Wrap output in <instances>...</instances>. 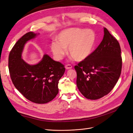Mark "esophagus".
<instances>
[{"label":"esophagus","mask_w":133,"mask_h":133,"mask_svg":"<svg viewBox=\"0 0 133 133\" xmlns=\"http://www.w3.org/2000/svg\"><path fill=\"white\" fill-rule=\"evenodd\" d=\"M72 68V66L70 64H68V65H65V69H70Z\"/></svg>","instance_id":"34e87169"}]
</instances>
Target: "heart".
<instances>
[{"mask_svg":"<svg viewBox=\"0 0 133 133\" xmlns=\"http://www.w3.org/2000/svg\"><path fill=\"white\" fill-rule=\"evenodd\" d=\"M57 41L51 44L50 49L54 57L58 60L67 53L76 61L82 62L92 53L96 44V35L90 29L71 28L62 31L56 37Z\"/></svg>","mask_w":133,"mask_h":133,"instance_id":"obj_1","label":"heart"}]
</instances>
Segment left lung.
Here are the masks:
<instances>
[{"instance_id":"left-lung-1","label":"left lung","mask_w":133,"mask_h":133,"mask_svg":"<svg viewBox=\"0 0 133 133\" xmlns=\"http://www.w3.org/2000/svg\"><path fill=\"white\" fill-rule=\"evenodd\" d=\"M103 41L85 60L74 68L76 85L87 99L96 100L109 93L120 77L122 67L119 43L104 28Z\"/></svg>"}]
</instances>
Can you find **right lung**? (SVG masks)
I'll list each match as a JSON object with an SVG mask.
<instances>
[{"mask_svg": "<svg viewBox=\"0 0 133 133\" xmlns=\"http://www.w3.org/2000/svg\"><path fill=\"white\" fill-rule=\"evenodd\" d=\"M39 34L28 32L20 38L10 52L8 66L14 85L25 98L37 104L51 101L58 93L59 80L65 69L64 65L44 54L38 63L30 65L22 59L28 41Z\"/></svg>", "mask_w": 133, "mask_h": 133, "instance_id": "obj_1", "label": "right lung"}]
</instances>
